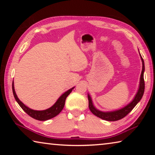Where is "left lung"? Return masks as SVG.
Listing matches in <instances>:
<instances>
[{"label": "left lung", "instance_id": "obj_1", "mask_svg": "<svg viewBox=\"0 0 155 155\" xmlns=\"http://www.w3.org/2000/svg\"><path fill=\"white\" fill-rule=\"evenodd\" d=\"M140 55L141 57V62H142V70H141V73L140 75V85H139L138 90L136 93L135 96L132 101L130 102L129 103L127 104L125 107H122V108L120 109L115 110V111H100L99 109H96L95 106L94 105L90 95L87 94L88 101H89V108L91 112L94 114L96 116L100 117V118L103 119L104 120H107V121H117V120H121L123 117H124L126 115L129 114V113L132 111L133 109L137 105V104L140 101V100L142 98L144 93V89H145V84H144V80H143V73L145 71V66H144V61L142 57L141 56V54L140 53Z\"/></svg>", "mask_w": 155, "mask_h": 155}]
</instances>
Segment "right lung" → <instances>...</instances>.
<instances>
[{"label":"right lung","instance_id":"obj_1","mask_svg":"<svg viewBox=\"0 0 155 155\" xmlns=\"http://www.w3.org/2000/svg\"><path fill=\"white\" fill-rule=\"evenodd\" d=\"M74 88V87L70 89V90H68V91L63 94L62 95L57 99L56 103L52 107H50V108L45 110H41V111H38V110H33L29 108V107L26 106L22 101H20V100L18 98L16 93H15V91L14 81H13L12 83L13 94H14V98L15 99V101H17L18 104H19L21 108L24 110L28 115H30L31 117H33V118L35 120H40V121H46V120L51 119L52 117H55L56 115H58L59 113L62 111V109H64L65 99H66L68 96L71 93V91Z\"/></svg>","mask_w":155,"mask_h":155}]
</instances>
